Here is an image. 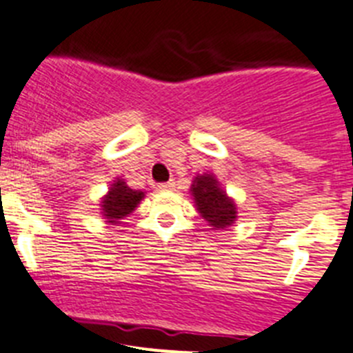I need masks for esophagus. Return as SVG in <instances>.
I'll return each instance as SVG.
<instances>
[{
	"label": "esophagus",
	"instance_id": "34e87169",
	"mask_svg": "<svg viewBox=\"0 0 353 353\" xmlns=\"http://www.w3.org/2000/svg\"><path fill=\"white\" fill-rule=\"evenodd\" d=\"M174 188H176V181H174V179H170L169 183L158 184V190H161V192H172Z\"/></svg>",
	"mask_w": 353,
	"mask_h": 353
}]
</instances>
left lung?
<instances>
[{
	"label": "left lung",
	"instance_id": "1",
	"mask_svg": "<svg viewBox=\"0 0 353 353\" xmlns=\"http://www.w3.org/2000/svg\"><path fill=\"white\" fill-rule=\"evenodd\" d=\"M190 192L195 200L196 211L214 230L230 227L236 221V202L221 190L220 183L212 174L196 176Z\"/></svg>",
	"mask_w": 353,
	"mask_h": 353
}]
</instances>
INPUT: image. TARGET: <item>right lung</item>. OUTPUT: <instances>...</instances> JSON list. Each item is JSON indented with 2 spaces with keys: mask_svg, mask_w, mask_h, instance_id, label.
Returning a JSON list of instances; mask_svg holds the SVG:
<instances>
[{
  "mask_svg": "<svg viewBox=\"0 0 353 353\" xmlns=\"http://www.w3.org/2000/svg\"><path fill=\"white\" fill-rule=\"evenodd\" d=\"M142 199H144V192L132 190L125 181L117 177L110 184L109 193L101 199V212L109 223H117L119 220L132 214L135 208L141 204Z\"/></svg>",
  "mask_w": 353,
  "mask_h": 353,
  "instance_id": "add662e5",
  "label": "right lung"
}]
</instances>
